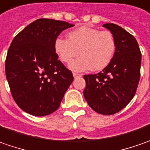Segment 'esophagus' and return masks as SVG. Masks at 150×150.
<instances>
[{"label":"esophagus","mask_w":150,"mask_h":150,"mask_svg":"<svg viewBox=\"0 0 150 150\" xmlns=\"http://www.w3.org/2000/svg\"><path fill=\"white\" fill-rule=\"evenodd\" d=\"M82 74H77V73H73V76L74 78H77V77H81L82 76Z\"/></svg>","instance_id":"34e87169"}]
</instances>
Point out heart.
I'll return each mask as SVG.
<instances>
[{
    "label": "heart",
    "instance_id": "obj_1",
    "mask_svg": "<svg viewBox=\"0 0 150 150\" xmlns=\"http://www.w3.org/2000/svg\"><path fill=\"white\" fill-rule=\"evenodd\" d=\"M54 46L55 53L65 63L70 62L80 53V57L74 59L69 67L80 72L91 68L96 71L105 68L113 59L116 43L110 31L80 26L68 33V39L57 38Z\"/></svg>",
    "mask_w": 150,
    "mask_h": 150
}]
</instances>
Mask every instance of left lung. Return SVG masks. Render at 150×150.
Segmentation results:
<instances>
[{"label":"left lung","instance_id":"left-lung-1","mask_svg":"<svg viewBox=\"0 0 150 150\" xmlns=\"http://www.w3.org/2000/svg\"><path fill=\"white\" fill-rule=\"evenodd\" d=\"M114 35L116 48L110 63L96 75H85L84 96L92 110L105 115L120 111L135 95L141 52L136 39L115 24L103 25Z\"/></svg>","mask_w":150,"mask_h":150}]
</instances>
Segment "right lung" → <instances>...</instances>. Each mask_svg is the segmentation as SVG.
I'll return each instance as SVG.
<instances>
[{
    "mask_svg": "<svg viewBox=\"0 0 150 150\" xmlns=\"http://www.w3.org/2000/svg\"><path fill=\"white\" fill-rule=\"evenodd\" d=\"M72 24L38 19L15 37L6 59V76L14 100L35 116L52 114L73 82L71 71L58 59L54 41Z\"/></svg>",
    "mask_w": 150,
    "mask_h": 150,
    "instance_id": "1",
    "label": "right lung"
}]
</instances>
